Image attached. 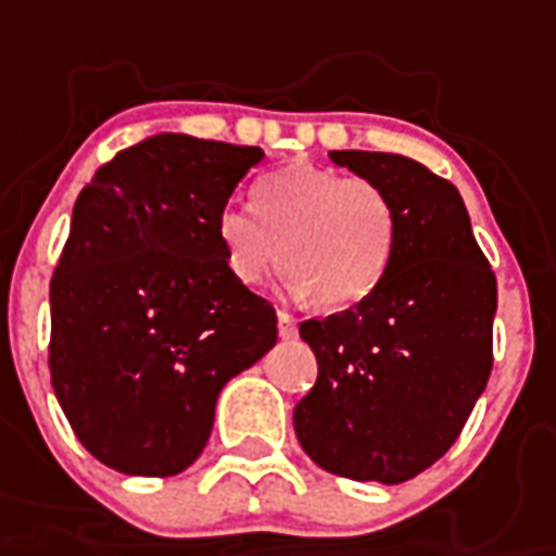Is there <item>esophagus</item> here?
<instances>
[{
  "mask_svg": "<svg viewBox=\"0 0 556 556\" xmlns=\"http://www.w3.org/2000/svg\"><path fill=\"white\" fill-rule=\"evenodd\" d=\"M277 329H279V338H282V340L296 338V320L288 312L277 314Z\"/></svg>",
  "mask_w": 556,
  "mask_h": 556,
  "instance_id": "obj_1",
  "label": "esophagus"
}]
</instances>
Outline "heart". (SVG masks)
I'll list each match as a JSON object with an SVG mask.
<instances>
[{
  "label": "heart",
  "instance_id": "obj_1",
  "mask_svg": "<svg viewBox=\"0 0 556 556\" xmlns=\"http://www.w3.org/2000/svg\"><path fill=\"white\" fill-rule=\"evenodd\" d=\"M251 207L227 204L216 236L230 274L260 286L282 256L286 286L338 312L361 303L387 277L397 248V210L366 176L288 164L251 187Z\"/></svg>",
  "mask_w": 556,
  "mask_h": 556
}]
</instances>
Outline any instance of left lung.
<instances>
[{
	"label": "left lung",
	"mask_w": 556,
	"mask_h": 556,
	"mask_svg": "<svg viewBox=\"0 0 556 556\" xmlns=\"http://www.w3.org/2000/svg\"><path fill=\"white\" fill-rule=\"evenodd\" d=\"M329 159L389 192L397 248L369 296L300 323L317 357V383L296 404L294 430L323 470L397 484L453 447L484 392L496 274L447 178L389 152Z\"/></svg>",
	"instance_id": "obj_1"
}]
</instances>
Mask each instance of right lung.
I'll return each mask as SVG.
<instances>
[{"mask_svg": "<svg viewBox=\"0 0 556 556\" xmlns=\"http://www.w3.org/2000/svg\"><path fill=\"white\" fill-rule=\"evenodd\" d=\"M260 147L155 135L74 201L51 277V387L74 435L117 473L201 456L227 380L277 343V312L230 274L216 218Z\"/></svg>", "mask_w": 556, "mask_h": 556, "instance_id": "add662e5", "label": "right lung"}]
</instances>
